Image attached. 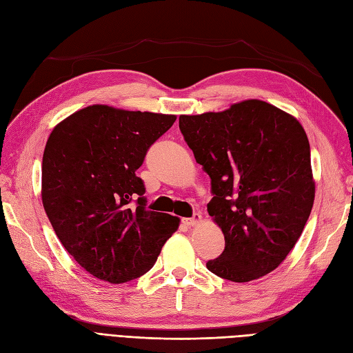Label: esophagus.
<instances>
[{"label": "esophagus", "instance_id": "1", "mask_svg": "<svg viewBox=\"0 0 353 353\" xmlns=\"http://www.w3.org/2000/svg\"><path fill=\"white\" fill-rule=\"evenodd\" d=\"M200 221H201L200 213H194V215L191 218H183V223H185V225H190V227L196 225V223H199Z\"/></svg>", "mask_w": 353, "mask_h": 353}]
</instances>
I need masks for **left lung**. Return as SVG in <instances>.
Here are the masks:
<instances>
[{
  "label": "left lung",
  "mask_w": 353,
  "mask_h": 353,
  "mask_svg": "<svg viewBox=\"0 0 353 353\" xmlns=\"http://www.w3.org/2000/svg\"><path fill=\"white\" fill-rule=\"evenodd\" d=\"M179 130L210 176L208 212L225 237L208 270L234 283L270 274L294 248L314 205L302 125L272 104L248 100L225 112L179 116Z\"/></svg>",
  "instance_id": "8db88e82"
}]
</instances>
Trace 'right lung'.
Segmentation results:
<instances>
[{"label": "right lung", "instance_id": "right-lung-1", "mask_svg": "<svg viewBox=\"0 0 353 353\" xmlns=\"http://www.w3.org/2000/svg\"><path fill=\"white\" fill-rule=\"evenodd\" d=\"M175 121L95 104L52 130L42 156V205L65 249L95 279H138L176 231L178 218L145 208L135 174Z\"/></svg>", "mask_w": 353, "mask_h": 353}]
</instances>
